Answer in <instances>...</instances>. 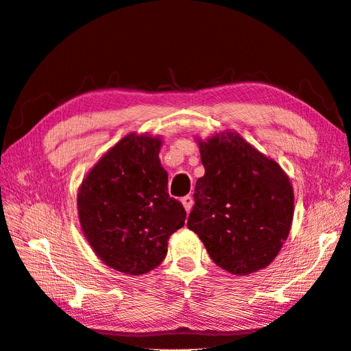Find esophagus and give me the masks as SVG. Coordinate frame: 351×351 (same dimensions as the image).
I'll use <instances>...</instances> for the list:
<instances>
[{
    "mask_svg": "<svg viewBox=\"0 0 351 351\" xmlns=\"http://www.w3.org/2000/svg\"><path fill=\"white\" fill-rule=\"evenodd\" d=\"M182 204H183L184 209H186L187 212H190V210H192V206H193V197L190 196V195L182 197Z\"/></svg>",
    "mask_w": 351,
    "mask_h": 351,
    "instance_id": "34e87169",
    "label": "esophagus"
}]
</instances>
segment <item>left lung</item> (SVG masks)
I'll return each instance as SVG.
<instances>
[{"label":"left lung","mask_w":351,"mask_h":351,"mask_svg":"<svg viewBox=\"0 0 351 351\" xmlns=\"http://www.w3.org/2000/svg\"><path fill=\"white\" fill-rule=\"evenodd\" d=\"M205 176L197 178L187 219L219 268L256 272L289 237L294 195L281 167L236 133L199 142Z\"/></svg>","instance_id":"left-lung-1"}]
</instances>
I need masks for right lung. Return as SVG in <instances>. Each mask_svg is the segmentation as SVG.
I'll use <instances>...</instances> for the list:
<instances>
[{
	"label": "right lung",
	"mask_w": 351,
	"mask_h": 351,
	"mask_svg": "<svg viewBox=\"0 0 351 351\" xmlns=\"http://www.w3.org/2000/svg\"><path fill=\"white\" fill-rule=\"evenodd\" d=\"M161 139L125 136L83 180L77 208L84 237L108 267L141 275L167 256L169 236L184 226L183 205L168 195Z\"/></svg>",
	"instance_id": "add662e5"
}]
</instances>
